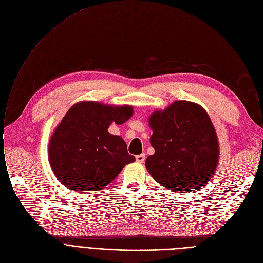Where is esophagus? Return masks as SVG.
<instances>
[{
	"label": "esophagus",
	"mask_w": 263,
	"mask_h": 263,
	"mask_svg": "<svg viewBox=\"0 0 263 263\" xmlns=\"http://www.w3.org/2000/svg\"><path fill=\"white\" fill-rule=\"evenodd\" d=\"M145 160V155L144 154H140V155H137L136 156V161L139 163H143Z\"/></svg>",
	"instance_id": "obj_1"
}]
</instances>
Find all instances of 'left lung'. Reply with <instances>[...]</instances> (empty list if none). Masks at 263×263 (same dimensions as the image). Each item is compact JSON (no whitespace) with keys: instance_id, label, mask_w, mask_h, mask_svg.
Returning a JSON list of instances; mask_svg holds the SVG:
<instances>
[{"instance_id":"1","label":"left lung","mask_w":263,"mask_h":263,"mask_svg":"<svg viewBox=\"0 0 263 263\" xmlns=\"http://www.w3.org/2000/svg\"><path fill=\"white\" fill-rule=\"evenodd\" d=\"M155 149L145 160L149 174L179 193L202 189L219 162V141L206 110L198 104L175 101L148 119Z\"/></svg>"}]
</instances>
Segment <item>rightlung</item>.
<instances>
[{"instance_id": "1", "label": "right lung", "mask_w": 263, "mask_h": 263, "mask_svg": "<svg viewBox=\"0 0 263 263\" xmlns=\"http://www.w3.org/2000/svg\"><path fill=\"white\" fill-rule=\"evenodd\" d=\"M132 116L129 105L91 101L73 105L49 143V160L58 180L74 191H97L109 184L135 157L123 138L111 135L108 127L112 122L123 124Z\"/></svg>"}]
</instances>
